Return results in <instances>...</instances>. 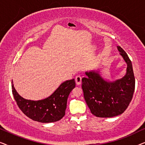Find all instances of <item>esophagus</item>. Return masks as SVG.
<instances>
[{
	"instance_id": "obj_1",
	"label": "esophagus",
	"mask_w": 145,
	"mask_h": 145,
	"mask_svg": "<svg viewBox=\"0 0 145 145\" xmlns=\"http://www.w3.org/2000/svg\"><path fill=\"white\" fill-rule=\"evenodd\" d=\"M75 82L77 85H80L82 82V78L80 76H76L75 77Z\"/></svg>"
}]
</instances>
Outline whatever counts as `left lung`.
Segmentation results:
<instances>
[{
	"mask_svg": "<svg viewBox=\"0 0 145 145\" xmlns=\"http://www.w3.org/2000/svg\"><path fill=\"white\" fill-rule=\"evenodd\" d=\"M120 55L127 64L126 73L122 78L110 80L101 72L103 68L86 71L82 79L84 97L90 112L98 118H112L123 114L127 108L135 86L132 63L120 46Z\"/></svg>",
	"mask_w": 145,
	"mask_h": 145,
	"instance_id": "1",
	"label": "left lung"
}]
</instances>
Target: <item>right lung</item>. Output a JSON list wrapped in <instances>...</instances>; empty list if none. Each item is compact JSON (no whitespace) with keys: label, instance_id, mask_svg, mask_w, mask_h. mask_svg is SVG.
Here are the masks:
<instances>
[{"label":"right lung","instance_id":"right-lung-1","mask_svg":"<svg viewBox=\"0 0 145 145\" xmlns=\"http://www.w3.org/2000/svg\"><path fill=\"white\" fill-rule=\"evenodd\" d=\"M74 87V79L66 80L49 97L35 101L20 96L12 82V94L19 108L29 118L41 123L55 122L63 118L69 95Z\"/></svg>","mask_w":145,"mask_h":145}]
</instances>
